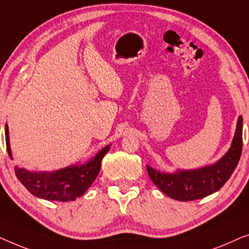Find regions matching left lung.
<instances>
[{
  "instance_id": "left-lung-1",
  "label": "left lung",
  "mask_w": 249,
  "mask_h": 249,
  "mask_svg": "<svg viewBox=\"0 0 249 249\" xmlns=\"http://www.w3.org/2000/svg\"><path fill=\"white\" fill-rule=\"evenodd\" d=\"M243 149V117L239 115L230 148L213 164L198 169L176 170L175 172H163L146 165L149 178L154 185L180 202H188L204 198L215 193L228 181L239 162Z\"/></svg>"
}]
</instances>
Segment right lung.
Instances as JSON below:
<instances>
[{
  "mask_svg": "<svg viewBox=\"0 0 249 249\" xmlns=\"http://www.w3.org/2000/svg\"><path fill=\"white\" fill-rule=\"evenodd\" d=\"M5 142L6 151L12 160L8 124H5ZM110 146H105L85 163H76L55 171H29L16 166V176L30 194L38 198L56 202L74 200L84 195L95 181Z\"/></svg>",
  "mask_w": 249,
  "mask_h": 249,
  "instance_id": "right-lung-1",
  "label": "right lung"
}]
</instances>
